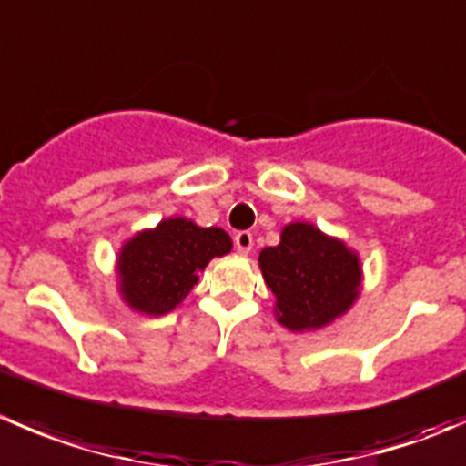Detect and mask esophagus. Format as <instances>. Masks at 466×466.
Listing matches in <instances>:
<instances>
[{
	"label": "esophagus",
	"instance_id": "esophagus-1",
	"mask_svg": "<svg viewBox=\"0 0 466 466\" xmlns=\"http://www.w3.org/2000/svg\"><path fill=\"white\" fill-rule=\"evenodd\" d=\"M234 248H237L241 255H248L252 250V234L250 232H237L234 234Z\"/></svg>",
	"mask_w": 466,
	"mask_h": 466
}]
</instances>
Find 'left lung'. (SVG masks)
I'll use <instances>...</instances> for the list:
<instances>
[{"label":"left lung","mask_w":466,"mask_h":466,"mask_svg":"<svg viewBox=\"0 0 466 466\" xmlns=\"http://www.w3.org/2000/svg\"><path fill=\"white\" fill-rule=\"evenodd\" d=\"M259 268L275 296V320L291 332L332 325L353 309L364 284L358 250L307 220L284 225L278 246L259 252Z\"/></svg>","instance_id":"left-lung-1"}]
</instances>
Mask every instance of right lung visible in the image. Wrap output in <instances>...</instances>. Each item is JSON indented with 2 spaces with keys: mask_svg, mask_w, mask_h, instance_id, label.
<instances>
[{
  "mask_svg": "<svg viewBox=\"0 0 466 466\" xmlns=\"http://www.w3.org/2000/svg\"><path fill=\"white\" fill-rule=\"evenodd\" d=\"M232 252V238L220 228H200L173 216L132 234L116 255L118 296L137 314L164 316L198 284L211 259Z\"/></svg>",
  "mask_w": 466,
  "mask_h": 466,
  "instance_id": "obj_1",
  "label": "right lung"
}]
</instances>
